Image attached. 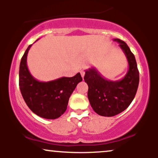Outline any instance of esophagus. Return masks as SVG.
Returning <instances> with one entry per match:
<instances>
[{
  "label": "esophagus",
  "mask_w": 158,
  "mask_h": 158,
  "mask_svg": "<svg viewBox=\"0 0 158 158\" xmlns=\"http://www.w3.org/2000/svg\"><path fill=\"white\" fill-rule=\"evenodd\" d=\"M80 73H81V77H84V76H85V71H84V70H80Z\"/></svg>",
  "instance_id": "obj_1"
}]
</instances>
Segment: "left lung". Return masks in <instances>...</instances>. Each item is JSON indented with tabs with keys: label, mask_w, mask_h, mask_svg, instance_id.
<instances>
[{
	"label": "left lung",
	"mask_w": 158,
	"mask_h": 158,
	"mask_svg": "<svg viewBox=\"0 0 158 158\" xmlns=\"http://www.w3.org/2000/svg\"><path fill=\"white\" fill-rule=\"evenodd\" d=\"M114 41L126 55L128 70L124 78L118 81H110L105 78L96 68L85 70L84 79L88 85V97L96 113L104 117H113L129 106L139 85V71L134 54L126 42L118 39Z\"/></svg>",
	"instance_id": "obj_1"
}]
</instances>
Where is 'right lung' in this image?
I'll list each match as a JSON object with an SVG mask.
<instances>
[{
    "instance_id": "right-lung-1",
    "label": "right lung",
    "mask_w": 158,
    "mask_h": 158,
    "mask_svg": "<svg viewBox=\"0 0 158 158\" xmlns=\"http://www.w3.org/2000/svg\"><path fill=\"white\" fill-rule=\"evenodd\" d=\"M32 44L21 58L19 87L25 102L36 115L45 119L59 118L64 113L69 98L77 84L82 81L80 73L73 77H61L50 81H39L29 71L27 58Z\"/></svg>"
}]
</instances>
